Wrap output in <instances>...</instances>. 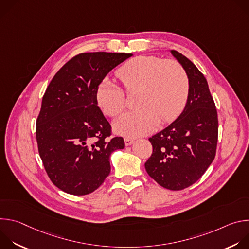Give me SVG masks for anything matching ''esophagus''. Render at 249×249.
Masks as SVG:
<instances>
[{"instance_id": "1", "label": "esophagus", "mask_w": 249, "mask_h": 249, "mask_svg": "<svg viewBox=\"0 0 249 249\" xmlns=\"http://www.w3.org/2000/svg\"><path fill=\"white\" fill-rule=\"evenodd\" d=\"M124 142H125V145H126V146H130V145L133 144L134 140H133V139H130V138H125V139H124Z\"/></svg>"}]
</instances>
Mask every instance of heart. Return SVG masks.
Wrapping results in <instances>:
<instances>
[{"mask_svg":"<svg viewBox=\"0 0 249 249\" xmlns=\"http://www.w3.org/2000/svg\"><path fill=\"white\" fill-rule=\"evenodd\" d=\"M116 74L128 91L139 89L137 104L140 105L137 110L125 113L114 122L119 134L129 137L148 134L160 120L171 122L182 111L189 81L178 62L153 55L137 56L124 63ZM96 100L102 111L111 117L118 116L126 107L124 89L109 80L99 84Z\"/></svg>","mask_w":249,"mask_h":249,"instance_id":"1","label":"heart"}]
</instances>
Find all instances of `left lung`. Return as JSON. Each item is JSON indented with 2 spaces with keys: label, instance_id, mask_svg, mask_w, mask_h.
I'll list each match as a JSON object with an SVG mask.
<instances>
[{
  "label": "left lung",
  "instance_id": "left-lung-1",
  "mask_svg": "<svg viewBox=\"0 0 249 249\" xmlns=\"http://www.w3.org/2000/svg\"><path fill=\"white\" fill-rule=\"evenodd\" d=\"M170 52L187 74V102L176 120L149 139L153 154L145 167L160 186L182 190L195 183L214 160L219 123L216 105L204 75L181 53Z\"/></svg>",
  "mask_w": 249,
  "mask_h": 249
}]
</instances>
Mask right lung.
<instances>
[{"mask_svg":"<svg viewBox=\"0 0 249 249\" xmlns=\"http://www.w3.org/2000/svg\"><path fill=\"white\" fill-rule=\"evenodd\" d=\"M131 53L89 52L68 61L54 76L36 120L39 156L50 180L62 191L87 195L110 173V155L125 144L108 139L111 126L97 106L96 89Z\"/></svg>","mask_w":249,"mask_h":249,"instance_id":"add662e5","label":"right lung"}]
</instances>
